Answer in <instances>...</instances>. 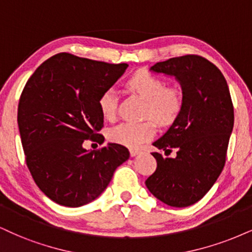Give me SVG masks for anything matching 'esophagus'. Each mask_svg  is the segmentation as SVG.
I'll return each instance as SVG.
<instances>
[{
  "mask_svg": "<svg viewBox=\"0 0 252 252\" xmlns=\"http://www.w3.org/2000/svg\"><path fill=\"white\" fill-rule=\"evenodd\" d=\"M140 152V150H136V148H131V150H129V154H131V157H135V155H138Z\"/></svg>",
  "mask_w": 252,
  "mask_h": 252,
  "instance_id": "esophagus-1",
  "label": "esophagus"
}]
</instances>
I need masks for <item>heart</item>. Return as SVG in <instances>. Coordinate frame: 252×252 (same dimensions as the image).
I'll list each match as a JSON object with an SVG mask.
<instances>
[{"label": "heart", "mask_w": 252, "mask_h": 252, "mask_svg": "<svg viewBox=\"0 0 252 252\" xmlns=\"http://www.w3.org/2000/svg\"><path fill=\"white\" fill-rule=\"evenodd\" d=\"M127 86L146 100L145 117L153 118L159 125L168 126L173 124L182 110L181 93L175 89H166V83L162 79L147 71L135 72L127 80ZM98 106L105 119H113L117 111V92L113 89L102 92ZM155 132L157 126L152 120L121 123L108 131V139L126 147L138 148L151 140Z\"/></svg>", "instance_id": "1"}]
</instances>
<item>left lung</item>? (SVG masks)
<instances>
[{"mask_svg":"<svg viewBox=\"0 0 252 252\" xmlns=\"http://www.w3.org/2000/svg\"><path fill=\"white\" fill-rule=\"evenodd\" d=\"M175 77L182 90V110L168 131L153 142L176 158L157 159V170L146 187L170 207H188L209 191L223 170L234 128V106L228 84L219 67L196 55L170 58L151 67Z\"/></svg>","mask_w":252,"mask_h":252,"instance_id":"left-lung-1","label":"left lung"}]
</instances>
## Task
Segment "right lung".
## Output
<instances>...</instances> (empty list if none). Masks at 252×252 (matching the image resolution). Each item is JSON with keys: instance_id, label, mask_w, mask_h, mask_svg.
<instances>
[{"instance_id": "1", "label": "right lung", "mask_w": 252, "mask_h": 252, "mask_svg": "<svg viewBox=\"0 0 252 252\" xmlns=\"http://www.w3.org/2000/svg\"><path fill=\"white\" fill-rule=\"evenodd\" d=\"M127 66L62 52L40 64L24 86L17 123L27 166L40 190L61 206L95 200L128 160V150L119 144L83 147L89 139L104 142L99 97Z\"/></svg>"}]
</instances>
